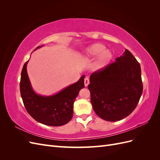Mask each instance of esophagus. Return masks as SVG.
I'll list each match as a JSON object with an SVG mask.
<instances>
[{"instance_id": "34e87169", "label": "esophagus", "mask_w": 160, "mask_h": 160, "mask_svg": "<svg viewBox=\"0 0 160 160\" xmlns=\"http://www.w3.org/2000/svg\"><path fill=\"white\" fill-rule=\"evenodd\" d=\"M84 83H85V86L87 87L89 84V79L88 77H86L84 79Z\"/></svg>"}]
</instances>
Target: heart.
Masks as SVG:
<instances>
[{"instance_id": "heart-1", "label": "heart", "mask_w": 160, "mask_h": 160, "mask_svg": "<svg viewBox=\"0 0 160 160\" xmlns=\"http://www.w3.org/2000/svg\"><path fill=\"white\" fill-rule=\"evenodd\" d=\"M98 56L94 63L95 71H101L107 67L112 59V53L109 49H105V46L101 43H95L87 49L84 60H90Z\"/></svg>"}]
</instances>
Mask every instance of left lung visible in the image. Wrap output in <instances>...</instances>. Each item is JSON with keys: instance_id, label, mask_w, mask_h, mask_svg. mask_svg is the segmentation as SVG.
Instances as JSON below:
<instances>
[{"instance_id": "8db88e82", "label": "left lung", "mask_w": 160, "mask_h": 160, "mask_svg": "<svg viewBox=\"0 0 160 160\" xmlns=\"http://www.w3.org/2000/svg\"><path fill=\"white\" fill-rule=\"evenodd\" d=\"M88 89L96 114L108 122L119 121L133 112L143 92L141 67L128 49L115 62L90 76Z\"/></svg>"}]
</instances>
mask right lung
I'll use <instances>...</instances> for the list:
<instances>
[{"instance_id":"obj_1","label":"right lung","mask_w":160,"mask_h":160,"mask_svg":"<svg viewBox=\"0 0 160 160\" xmlns=\"http://www.w3.org/2000/svg\"><path fill=\"white\" fill-rule=\"evenodd\" d=\"M42 46H38L37 50ZM21 71L20 91L24 105L31 117L37 122L50 126H61L68 123L73 115V103L79 91L84 88L85 75L76 83L70 85L55 95L43 96L33 90L28 78L27 65Z\"/></svg>"}]
</instances>
